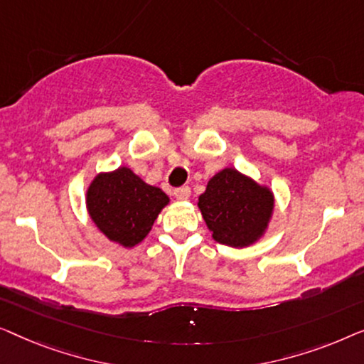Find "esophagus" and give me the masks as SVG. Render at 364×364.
Here are the masks:
<instances>
[{
	"mask_svg": "<svg viewBox=\"0 0 364 364\" xmlns=\"http://www.w3.org/2000/svg\"><path fill=\"white\" fill-rule=\"evenodd\" d=\"M173 196H175L176 199H180V201H184V199H188L189 196H191V189H189V186L176 188V189H173Z\"/></svg>",
	"mask_w": 364,
	"mask_h": 364,
	"instance_id": "34e87169",
	"label": "esophagus"
}]
</instances>
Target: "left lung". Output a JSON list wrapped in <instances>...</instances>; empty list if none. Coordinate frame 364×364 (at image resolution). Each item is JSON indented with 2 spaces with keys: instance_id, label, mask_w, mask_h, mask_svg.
Listing matches in <instances>:
<instances>
[{
  "instance_id": "left-lung-1",
  "label": "left lung",
  "mask_w": 364,
  "mask_h": 364,
  "mask_svg": "<svg viewBox=\"0 0 364 364\" xmlns=\"http://www.w3.org/2000/svg\"><path fill=\"white\" fill-rule=\"evenodd\" d=\"M209 231L218 242L244 247L257 240L267 228L274 196L234 168L214 175L198 203Z\"/></svg>"
}]
</instances>
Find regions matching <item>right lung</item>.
Here are the masks:
<instances>
[{
	"mask_svg": "<svg viewBox=\"0 0 364 364\" xmlns=\"http://www.w3.org/2000/svg\"><path fill=\"white\" fill-rule=\"evenodd\" d=\"M168 204L160 188L143 183L129 168L99 175L87 191L92 221L114 242L132 247L140 242Z\"/></svg>",
	"mask_w": 364,
	"mask_h": 364,
	"instance_id": "right-lung-1",
	"label": "right lung"
}]
</instances>
